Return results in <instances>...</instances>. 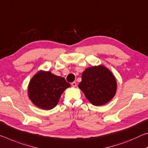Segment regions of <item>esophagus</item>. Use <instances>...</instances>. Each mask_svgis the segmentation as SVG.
Masks as SVG:
<instances>
[{
  "label": "esophagus",
  "mask_w": 148,
  "mask_h": 148,
  "mask_svg": "<svg viewBox=\"0 0 148 148\" xmlns=\"http://www.w3.org/2000/svg\"><path fill=\"white\" fill-rule=\"evenodd\" d=\"M71 86H73V87H75L77 86L76 82H73V83H71Z\"/></svg>",
  "instance_id": "34e87169"
}]
</instances>
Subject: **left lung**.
<instances>
[{
	"instance_id": "1",
	"label": "left lung",
	"mask_w": 148,
	"mask_h": 148,
	"mask_svg": "<svg viewBox=\"0 0 148 148\" xmlns=\"http://www.w3.org/2000/svg\"><path fill=\"white\" fill-rule=\"evenodd\" d=\"M78 86L92 104L99 106L107 103L113 98L117 90V82L110 70L99 65L83 71Z\"/></svg>"
}]
</instances>
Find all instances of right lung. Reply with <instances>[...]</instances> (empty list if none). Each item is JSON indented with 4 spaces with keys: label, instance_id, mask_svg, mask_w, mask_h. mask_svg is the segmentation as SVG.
<instances>
[{
    "label": "right lung",
    "instance_id": "obj_1",
    "mask_svg": "<svg viewBox=\"0 0 148 148\" xmlns=\"http://www.w3.org/2000/svg\"><path fill=\"white\" fill-rule=\"evenodd\" d=\"M70 86L64 78L50 71H38L31 79L28 95L31 101L42 110H51L58 104L60 96Z\"/></svg>",
    "mask_w": 148,
    "mask_h": 148
}]
</instances>
